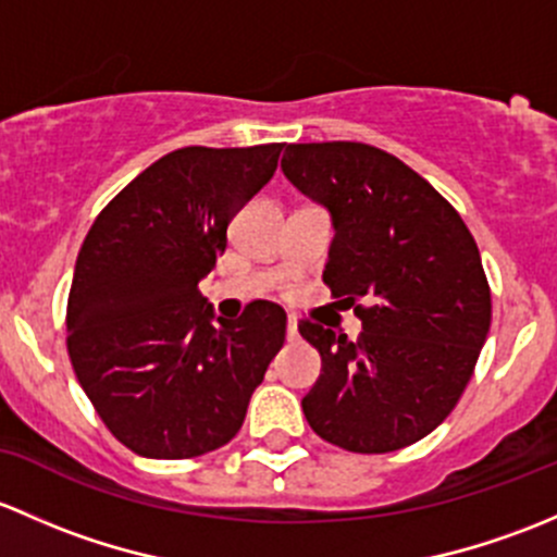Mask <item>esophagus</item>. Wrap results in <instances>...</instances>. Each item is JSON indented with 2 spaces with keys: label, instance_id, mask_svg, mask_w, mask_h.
I'll list each match as a JSON object with an SVG mask.
<instances>
[{
  "label": "esophagus",
  "instance_id": "obj_1",
  "mask_svg": "<svg viewBox=\"0 0 557 557\" xmlns=\"http://www.w3.org/2000/svg\"><path fill=\"white\" fill-rule=\"evenodd\" d=\"M286 335H289V337H297V317H289V319H286Z\"/></svg>",
  "mask_w": 557,
  "mask_h": 557
}]
</instances>
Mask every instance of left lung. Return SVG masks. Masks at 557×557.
Wrapping results in <instances>:
<instances>
[{"label":"left lung","mask_w":557,"mask_h":557,"mask_svg":"<svg viewBox=\"0 0 557 557\" xmlns=\"http://www.w3.org/2000/svg\"><path fill=\"white\" fill-rule=\"evenodd\" d=\"M286 180L324 206L332 295L362 319L357 341L300 321L321 354L302 412L326 443L392 453L440 426L461 399L491 326V286L472 233L423 176L362 141L289 145Z\"/></svg>","instance_id":"1"}]
</instances>
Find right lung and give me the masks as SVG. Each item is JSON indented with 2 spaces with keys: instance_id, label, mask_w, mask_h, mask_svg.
<instances>
[{
  "instance_id": "right-lung-1",
  "label": "right lung",
  "mask_w": 557,
  "mask_h": 557,
  "mask_svg": "<svg viewBox=\"0 0 557 557\" xmlns=\"http://www.w3.org/2000/svg\"><path fill=\"white\" fill-rule=\"evenodd\" d=\"M281 150L163 154L109 200L83 240L66 306L69 359L104 426L139 456L195 458L231 443L284 346L276 302L222 319L198 289Z\"/></svg>"
}]
</instances>
